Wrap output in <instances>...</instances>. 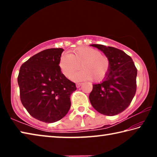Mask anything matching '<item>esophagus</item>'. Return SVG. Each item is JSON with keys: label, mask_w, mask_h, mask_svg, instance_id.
<instances>
[{"label": "esophagus", "mask_w": 157, "mask_h": 157, "mask_svg": "<svg viewBox=\"0 0 157 157\" xmlns=\"http://www.w3.org/2000/svg\"><path fill=\"white\" fill-rule=\"evenodd\" d=\"M82 83H77L76 84V86L78 87V88H79V87H80L82 86Z\"/></svg>", "instance_id": "34e87169"}]
</instances>
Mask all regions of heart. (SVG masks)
<instances>
[{
    "label": "heart",
    "mask_w": 157,
    "mask_h": 157,
    "mask_svg": "<svg viewBox=\"0 0 157 157\" xmlns=\"http://www.w3.org/2000/svg\"><path fill=\"white\" fill-rule=\"evenodd\" d=\"M59 65L66 78H71L77 71L82 69L74 77L75 80L94 79L99 82L107 78L110 71L111 63L109 57L99 50L91 47L82 46L73 50L70 54H63Z\"/></svg>",
    "instance_id": "heart-1"
}]
</instances>
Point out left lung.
I'll list each match as a JSON object with an SVG mask.
<instances>
[{"instance_id": "obj_1", "label": "left lung", "mask_w": 157, "mask_h": 157, "mask_svg": "<svg viewBox=\"0 0 157 157\" xmlns=\"http://www.w3.org/2000/svg\"><path fill=\"white\" fill-rule=\"evenodd\" d=\"M109 57L108 75L100 84H93L89 100L95 110L106 116H115L129 107L136 91L137 69L131 57L123 50L100 44H92Z\"/></svg>"}]
</instances>
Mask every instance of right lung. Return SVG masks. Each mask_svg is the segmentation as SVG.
Returning a JSON list of instances; mask_svg holds the SVG:
<instances>
[{
	"instance_id": "add662e5",
	"label": "right lung",
	"mask_w": 157,
	"mask_h": 157,
	"mask_svg": "<svg viewBox=\"0 0 157 157\" xmlns=\"http://www.w3.org/2000/svg\"><path fill=\"white\" fill-rule=\"evenodd\" d=\"M63 51L50 48L37 53L23 63L18 73L21 102L33 118L44 123H55L67 114L71 95L77 89L61 71Z\"/></svg>"
}]
</instances>
